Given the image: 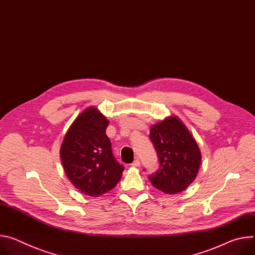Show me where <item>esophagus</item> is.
Masks as SVG:
<instances>
[{
	"label": "esophagus",
	"mask_w": 255,
	"mask_h": 255,
	"mask_svg": "<svg viewBox=\"0 0 255 255\" xmlns=\"http://www.w3.org/2000/svg\"><path fill=\"white\" fill-rule=\"evenodd\" d=\"M139 164H140V162H139V160H138L137 158H135V159L133 160V162L131 163V165H132L133 167H138Z\"/></svg>",
	"instance_id": "34e87169"
}]
</instances>
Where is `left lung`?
I'll list each match as a JSON object with an SVG mask.
<instances>
[{"label": "left lung", "mask_w": 255, "mask_h": 255, "mask_svg": "<svg viewBox=\"0 0 255 255\" xmlns=\"http://www.w3.org/2000/svg\"><path fill=\"white\" fill-rule=\"evenodd\" d=\"M150 138L159 168L149 179L166 193L183 191L194 179L201 165V151L188 129L177 118H168L152 127Z\"/></svg>", "instance_id": "obj_1"}]
</instances>
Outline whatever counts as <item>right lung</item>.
I'll use <instances>...</instances> for the list:
<instances>
[{
  "instance_id": "1",
  "label": "right lung",
  "mask_w": 255,
  "mask_h": 255,
  "mask_svg": "<svg viewBox=\"0 0 255 255\" xmlns=\"http://www.w3.org/2000/svg\"><path fill=\"white\" fill-rule=\"evenodd\" d=\"M107 126L105 117L89 107L73 123L61 147L68 178L86 195L99 196L115 188L125 169L112 154Z\"/></svg>"
}]
</instances>
